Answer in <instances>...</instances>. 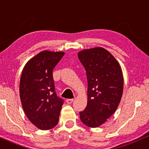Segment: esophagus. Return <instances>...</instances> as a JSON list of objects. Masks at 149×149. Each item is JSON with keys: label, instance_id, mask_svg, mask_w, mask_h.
Here are the masks:
<instances>
[{"label": "esophagus", "instance_id": "obj_1", "mask_svg": "<svg viewBox=\"0 0 149 149\" xmlns=\"http://www.w3.org/2000/svg\"><path fill=\"white\" fill-rule=\"evenodd\" d=\"M73 101H74V99H73V98H69V99L66 100V102H67V103H68V104H71V103H72Z\"/></svg>", "mask_w": 149, "mask_h": 149}]
</instances>
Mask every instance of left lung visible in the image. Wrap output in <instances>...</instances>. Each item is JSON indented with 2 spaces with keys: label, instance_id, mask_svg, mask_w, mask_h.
I'll list each match as a JSON object with an SVG mask.
<instances>
[{
  "label": "left lung",
  "instance_id": "1",
  "mask_svg": "<svg viewBox=\"0 0 149 149\" xmlns=\"http://www.w3.org/2000/svg\"><path fill=\"white\" fill-rule=\"evenodd\" d=\"M87 77V106L79 112L80 120L89 127H98L118 108L123 92L122 69L114 56L96 47L78 53Z\"/></svg>",
  "mask_w": 149,
  "mask_h": 149
}]
</instances>
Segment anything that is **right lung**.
Returning a JSON list of instances; mask_svg holds the SVG:
<instances>
[{
    "label": "right lung",
    "instance_id": "1",
    "mask_svg": "<svg viewBox=\"0 0 149 149\" xmlns=\"http://www.w3.org/2000/svg\"><path fill=\"white\" fill-rule=\"evenodd\" d=\"M64 52L43 51L24 67L19 83L22 106L29 121L42 130L58 124L63 99L57 96L53 70Z\"/></svg>",
    "mask_w": 149,
    "mask_h": 149
}]
</instances>
